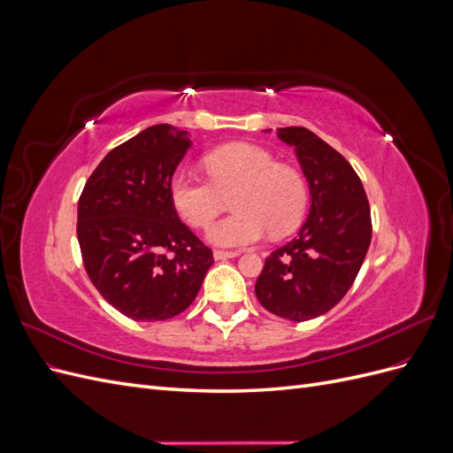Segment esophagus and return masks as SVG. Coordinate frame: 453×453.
<instances>
[{"mask_svg":"<svg viewBox=\"0 0 453 453\" xmlns=\"http://www.w3.org/2000/svg\"><path fill=\"white\" fill-rule=\"evenodd\" d=\"M238 255H240V251H223V250H215V253H213V257H215L217 260L234 258V257H238Z\"/></svg>","mask_w":453,"mask_h":453,"instance_id":"34e87169","label":"esophagus"}]
</instances>
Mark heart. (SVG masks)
<instances>
[{
  "instance_id": "obj_1",
  "label": "heart",
  "mask_w": 453,
  "mask_h": 453,
  "mask_svg": "<svg viewBox=\"0 0 453 453\" xmlns=\"http://www.w3.org/2000/svg\"><path fill=\"white\" fill-rule=\"evenodd\" d=\"M210 180L177 172L170 181V198L190 226L205 228L225 208L232 194V213L215 223L208 238L221 248H243L265 238L289 234L303 223L308 187L298 170L278 164L266 149L230 143L205 155Z\"/></svg>"
}]
</instances>
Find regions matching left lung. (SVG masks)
Instances as JSON below:
<instances>
[{"instance_id":"8db88e82","label":"left lung","mask_w":453,"mask_h":453,"mask_svg":"<svg viewBox=\"0 0 453 453\" xmlns=\"http://www.w3.org/2000/svg\"><path fill=\"white\" fill-rule=\"evenodd\" d=\"M295 147L311 208L298 236L270 253L255 283L258 303L289 321L334 308L363 266L372 219L359 175L336 149L303 127L278 130Z\"/></svg>"}]
</instances>
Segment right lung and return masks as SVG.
<instances>
[{"mask_svg":"<svg viewBox=\"0 0 453 453\" xmlns=\"http://www.w3.org/2000/svg\"><path fill=\"white\" fill-rule=\"evenodd\" d=\"M190 140L149 127L109 150L77 208V240L100 295L134 321H164L196 298L213 253L181 223L170 181Z\"/></svg>","mask_w":453,"mask_h":453,"instance_id":"obj_1","label":"right lung"}]
</instances>
